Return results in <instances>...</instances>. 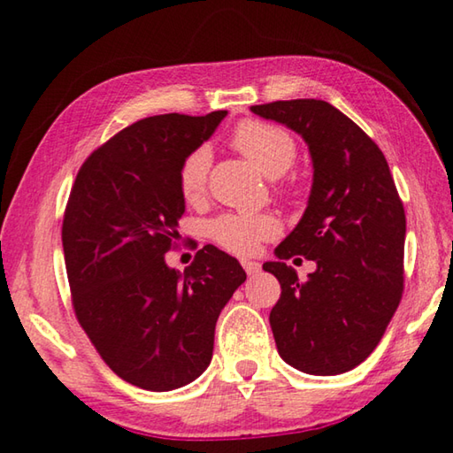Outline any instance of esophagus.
I'll list each match as a JSON object with an SVG mask.
<instances>
[{"label": "esophagus", "instance_id": "34e87169", "mask_svg": "<svg viewBox=\"0 0 453 453\" xmlns=\"http://www.w3.org/2000/svg\"><path fill=\"white\" fill-rule=\"evenodd\" d=\"M242 265L248 275H256V273H259V270H262V265H259L257 262H251V259H242Z\"/></svg>", "mask_w": 453, "mask_h": 453}]
</instances>
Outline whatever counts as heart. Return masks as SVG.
Returning a JSON list of instances; mask_svg holds the SVG:
<instances>
[{
  "mask_svg": "<svg viewBox=\"0 0 453 453\" xmlns=\"http://www.w3.org/2000/svg\"><path fill=\"white\" fill-rule=\"evenodd\" d=\"M234 148L267 178H280L296 162L297 145L286 129L267 121L245 119L232 135ZM211 165L210 145H197L180 165V191L188 202L203 194ZM280 224L272 213H221L208 224V234L221 248L237 256H251L259 243L278 235Z\"/></svg>",
  "mask_w": 453,
  "mask_h": 453,
  "instance_id": "b5f03b06",
  "label": "heart"
}]
</instances>
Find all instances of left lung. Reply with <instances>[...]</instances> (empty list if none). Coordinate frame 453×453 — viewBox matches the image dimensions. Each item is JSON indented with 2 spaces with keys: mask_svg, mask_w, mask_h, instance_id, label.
I'll use <instances>...</instances> for the list:
<instances>
[{
  "mask_svg": "<svg viewBox=\"0 0 453 453\" xmlns=\"http://www.w3.org/2000/svg\"><path fill=\"white\" fill-rule=\"evenodd\" d=\"M310 145L313 186L297 227L264 264L281 286L270 313L280 356L296 370H354L386 334L403 294L405 211L381 150L346 113L321 99L251 105ZM319 270L302 282L285 259Z\"/></svg>",
  "mask_w": 453,
  "mask_h": 453,
  "instance_id": "8db88e82",
  "label": "left lung"
}]
</instances>
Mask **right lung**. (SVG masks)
<instances>
[{
  "label": "right lung",
  "mask_w": 453,
  "mask_h": 453,
  "mask_svg": "<svg viewBox=\"0 0 453 453\" xmlns=\"http://www.w3.org/2000/svg\"><path fill=\"white\" fill-rule=\"evenodd\" d=\"M226 113H164L124 127L91 151L65 205L75 318L110 370L150 392L203 373L219 311L245 281L237 259L210 243L183 273L165 264L186 211L180 165Z\"/></svg>",
  "instance_id": "add662e5"
}]
</instances>
